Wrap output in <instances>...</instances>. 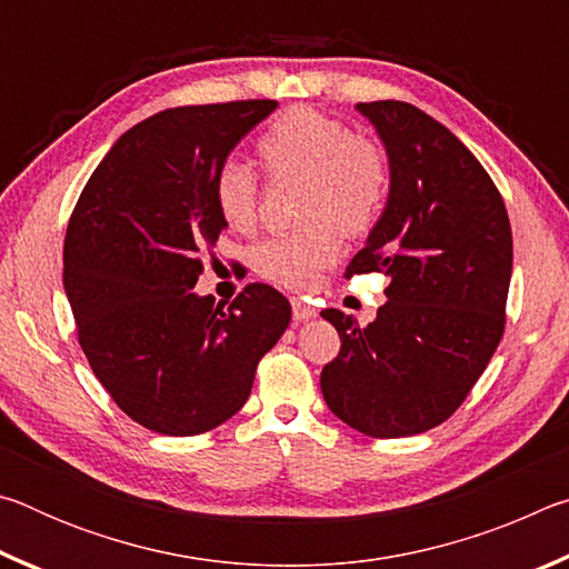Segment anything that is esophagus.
I'll list each match as a JSON object with an SVG mask.
<instances>
[{"label":"esophagus","instance_id":"34e87169","mask_svg":"<svg viewBox=\"0 0 569 569\" xmlns=\"http://www.w3.org/2000/svg\"><path fill=\"white\" fill-rule=\"evenodd\" d=\"M291 306H293V321H308V319H316V316H319V311H316L311 303L301 301V298H293Z\"/></svg>","mask_w":569,"mask_h":569}]
</instances>
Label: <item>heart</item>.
Masks as SVG:
<instances>
[{
    "mask_svg": "<svg viewBox=\"0 0 569 569\" xmlns=\"http://www.w3.org/2000/svg\"><path fill=\"white\" fill-rule=\"evenodd\" d=\"M271 180H306L303 223L296 236L258 248V273L286 288H306L339 261L346 238H361L379 223L391 192V168L379 142L353 134L349 124L306 104H293L268 124L256 146ZM218 216L233 230H250L258 218L253 170L226 160L213 176Z\"/></svg>",
    "mask_w": 569,
    "mask_h": 569,
    "instance_id": "obj_1",
    "label": "heart"
}]
</instances>
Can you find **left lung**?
Returning a JSON list of instances; mask_svg holds the SVG:
<instances>
[{
    "instance_id": "obj_1",
    "label": "left lung",
    "mask_w": 569,
    "mask_h": 569,
    "mask_svg": "<svg viewBox=\"0 0 569 569\" xmlns=\"http://www.w3.org/2000/svg\"><path fill=\"white\" fill-rule=\"evenodd\" d=\"M356 108L387 148L391 192L343 276H389V301L369 326L321 311L341 339L321 391L356 431L397 439L447 421L502 341L512 228L489 172L445 124L399 100Z\"/></svg>"
}]
</instances>
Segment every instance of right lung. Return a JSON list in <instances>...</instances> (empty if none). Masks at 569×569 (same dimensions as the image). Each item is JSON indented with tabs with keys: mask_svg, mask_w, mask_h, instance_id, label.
I'll list each match as a JSON object with an SVG mask.
<instances>
[{
	"mask_svg": "<svg viewBox=\"0 0 569 569\" xmlns=\"http://www.w3.org/2000/svg\"><path fill=\"white\" fill-rule=\"evenodd\" d=\"M276 100L162 110L114 142L64 236V293L94 377L132 421L196 437L243 407L258 361L291 321L276 288L192 293L226 228L213 176Z\"/></svg>",
	"mask_w": 569,
	"mask_h": 569,
	"instance_id": "add662e5",
	"label": "right lung"
}]
</instances>
